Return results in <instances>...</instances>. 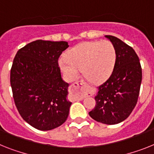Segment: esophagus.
Masks as SVG:
<instances>
[{
  "mask_svg": "<svg viewBox=\"0 0 154 154\" xmlns=\"http://www.w3.org/2000/svg\"><path fill=\"white\" fill-rule=\"evenodd\" d=\"M86 86L87 85L84 81L82 80L77 81L71 85V92L75 94L79 99H82L86 96L91 94L90 93L86 91Z\"/></svg>",
  "mask_w": 154,
  "mask_h": 154,
  "instance_id": "esophagus-1",
  "label": "esophagus"
}]
</instances>
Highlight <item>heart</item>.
I'll list each match as a JSON object with an SVG mask.
<instances>
[{
  "label": "heart",
  "instance_id": "heart-1",
  "mask_svg": "<svg viewBox=\"0 0 154 154\" xmlns=\"http://www.w3.org/2000/svg\"><path fill=\"white\" fill-rule=\"evenodd\" d=\"M116 50L109 41L86 42L73 47L67 57L60 58V69L68 80L75 79L82 68L83 75L92 82H102L115 67Z\"/></svg>",
  "mask_w": 154,
  "mask_h": 154
}]
</instances>
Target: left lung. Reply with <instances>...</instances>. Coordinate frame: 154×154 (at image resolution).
I'll return each mask as SVG.
<instances>
[{
    "label": "left lung",
    "instance_id": "obj_1",
    "mask_svg": "<svg viewBox=\"0 0 154 154\" xmlns=\"http://www.w3.org/2000/svg\"><path fill=\"white\" fill-rule=\"evenodd\" d=\"M116 50V60L111 75L98 86L96 105L89 115L105 124H119L130 116L138 101L142 68L133 48L112 35H105Z\"/></svg>",
    "mask_w": 154,
    "mask_h": 154
}]
</instances>
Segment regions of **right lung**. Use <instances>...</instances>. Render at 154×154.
I'll use <instances>...</instances> for the list:
<instances>
[{"mask_svg": "<svg viewBox=\"0 0 154 154\" xmlns=\"http://www.w3.org/2000/svg\"><path fill=\"white\" fill-rule=\"evenodd\" d=\"M67 42L36 40L17 52L10 73L12 94L20 116L38 130L49 131L66 121L72 102L69 84L62 79L58 59Z\"/></svg>", "mask_w": 154, "mask_h": 154, "instance_id": "add662e5", "label": "right lung"}]
</instances>
